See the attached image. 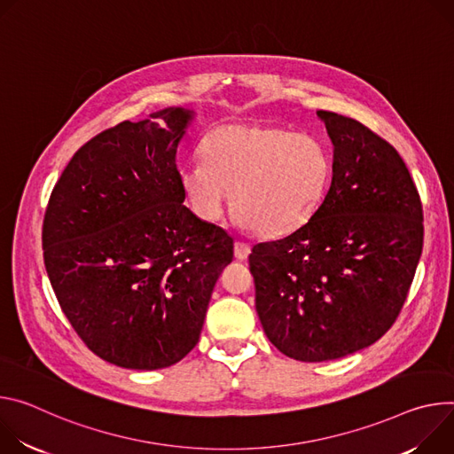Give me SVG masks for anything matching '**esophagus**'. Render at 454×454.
Segmentation results:
<instances>
[{"instance_id":"1","label":"esophagus","mask_w":454,"mask_h":454,"mask_svg":"<svg viewBox=\"0 0 454 454\" xmlns=\"http://www.w3.org/2000/svg\"><path fill=\"white\" fill-rule=\"evenodd\" d=\"M250 254V247L243 241H236L234 243V256L236 260H247V256Z\"/></svg>"}]
</instances>
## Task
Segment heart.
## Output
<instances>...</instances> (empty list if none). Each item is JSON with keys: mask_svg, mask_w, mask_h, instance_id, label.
<instances>
[{"mask_svg": "<svg viewBox=\"0 0 454 454\" xmlns=\"http://www.w3.org/2000/svg\"><path fill=\"white\" fill-rule=\"evenodd\" d=\"M201 162L180 171L192 213L215 223L234 198L236 222L265 238L288 234L319 209L332 182L328 147L310 133L269 124H223L200 144Z\"/></svg>", "mask_w": 454, "mask_h": 454, "instance_id": "heart-1", "label": "heart"}]
</instances>
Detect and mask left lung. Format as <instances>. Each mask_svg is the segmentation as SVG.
<instances>
[{"label": "left lung", "instance_id": "1", "mask_svg": "<svg viewBox=\"0 0 454 454\" xmlns=\"http://www.w3.org/2000/svg\"><path fill=\"white\" fill-rule=\"evenodd\" d=\"M317 117L333 144L323 204L248 256L269 340L303 363L379 340L404 305L424 243L420 196L396 149L356 119L325 110Z\"/></svg>", "mask_w": 454, "mask_h": 454}]
</instances>
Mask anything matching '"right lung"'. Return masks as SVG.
<instances>
[{"instance_id":"obj_1","label":"right lung","mask_w":454,"mask_h":454,"mask_svg":"<svg viewBox=\"0 0 454 454\" xmlns=\"http://www.w3.org/2000/svg\"><path fill=\"white\" fill-rule=\"evenodd\" d=\"M192 117L166 108L98 133L72 157L48 200L50 283L82 342L121 368L182 361L232 262V238L184 206L176 149Z\"/></svg>"}]
</instances>
